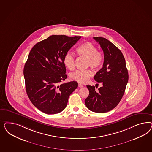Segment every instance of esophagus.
<instances>
[{
    "mask_svg": "<svg viewBox=\"0 0 152 152\" xmlns=\"http://www.w3.org/2000/svg\"><path fill=\"white\" fill-rule=\"evenodd\" d=\"M78 86L79 88H83V85L81 84V83H78Z\"/></svg>",
    "mask_w": 152,
    "mask_h": 152,
    "instance_id": "obj_1",
    "label": "esophagus"
}]
</instances>
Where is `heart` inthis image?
<instances>
[{"mask_svg":"<svg viewBox=\"0 0 152 152\" xmlns=\"http://www.w3.org/2000/svg\"><path fill=\"white\" fill-rule=\"evenodd\" d=\"M78 55L88 60V67L94 69H99L104 62V56L101 52L97 51V47L91 42H84L78 46L76 50ZM63 62L67 69L72 70L75 67V57L68 52L64 56ZM93 76L91 69L85 71L76 70L69 75V77L74 81L80 83H85Z\"/></svg>","mask_w":152,"mask_h":152,"instance_id":"heart-1","label":"heart"}]
</instances>
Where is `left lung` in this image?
<instances>
[{
    "label": "left lung",
    "mask_w": 152,
    "mask_h": 152,
    "mask_svg": "<svg viewBox=\"0 0 152 152\" xmlns=\"http://www.w3.org/2000/svg\"><path fill=\"white\" fill-rule=\"evenodd\" d=\"M104 52L102 68L94 76L102 86L95 89L94 86L87 85L89 95L85 102L90 110L105 113L118 105L124 94L128 82V72L122 52L111 42L103 37H94ZM97 88L96 86V88Z\"/></svg>",
    "instance_id": "1"
}]
</instances>
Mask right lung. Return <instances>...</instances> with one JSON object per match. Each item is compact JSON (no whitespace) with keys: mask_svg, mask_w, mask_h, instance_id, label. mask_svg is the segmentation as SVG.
I'll list each match as a JSON object with an SVG mask.
<instances>
[{"mask_svg":"<svg viewBox=\"0 0 152 152\" xmlns=\"http://www.w3.org/2000/svg\"><path fill=\"white\" fill-rule=\"evenodd\" d=\"M81 36L52 35L33 46L23 74L28 96L34 106L47 114L64 110L71 93L78 87L76 81L62 83L67 78L63 60Z\"/></svg>","mask_w":152,"mask_h":152,"instance_id":"right-lung-1","label":"right lung"}]
</instances>
